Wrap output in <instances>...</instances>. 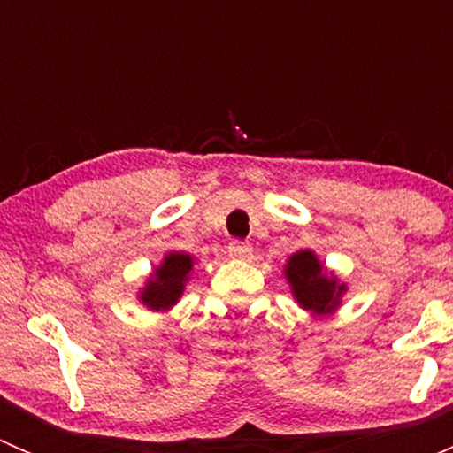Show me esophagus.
Returning <instances> with one entry per match:
<instances>
[{"label": "esophagus", "instance_id": "obj_1", "mask_svg": "<svg viewBox=\"0 0 453 453\" xmlns=\"http://www.w3.org/2000/svg\"><path fill=\"white\" fill-rule=\"evenodd\" d=\"M227 252H230L232 258H250L252 256V245L243 243V241H232Z\"/></svg>", "mask_w": 453, "mask_h": 453}]
</instances>
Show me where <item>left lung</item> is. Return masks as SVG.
Listing matches in <instances>:
<instances>
[{"label":"left lung","instance_id":"obj_1","mask_svg":"<svg viewBox=\"0 0 453 453\" xmlns=\"http://www.w3.org/2000/svg\"><path fill=\"white\" fill-rule=\"evenodd\" d=\"M294 300L311 315H331L342 307L349 285L326 267L313 250H298L282 267Z\"/></svg>","mask_w":453,"mask_h":453}]
</instances>
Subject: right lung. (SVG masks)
I'll list each match as a JSON object with an SVG mask.
<instances>
[{
    "label": "right lung",
    "instance_id": "obj_1",
    "mask_svg": "<svg viewBox=\"0 0 453 453\" xmlns=\"http://www.w3.org/2000/svg\"><path fill=\"white\" fill-rule=\"evenodd\" d=\"M193 267L195 256L175 252V250L164 254L159 265H155L153 272L146 276L144 285L140 287L138 300L142 307L157 313L171 311L184 296L186 282L190 280Z\"/></svg>",
    "mask_w": 453,
    "mask_h": 453
}]
</instances>
